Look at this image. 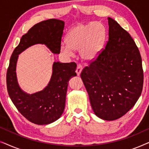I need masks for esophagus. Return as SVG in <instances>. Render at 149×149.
I'll use <instances>...</instances> for the list:
<instances>
[{
	"label": "esophagus",
	"mask_w": 149,
	"mask_h": 149,
	"mask_svg": "<svg viewBox=\"0 0 149 149\" xmlns=\"http://www.w3.org/2000/svg\"><path fill=\"white\" fill-rule=\"evenodd\" d=\"M82 69H83V67L81 66V64H78L77 66V69H76V72L77 75H79L81 74V71H82Z\"/></svg>",
	"instance_id": "obj_1"
}]
</instances>
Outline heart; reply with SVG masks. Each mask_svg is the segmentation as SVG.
I'll use <instances>...</instances> for the list:
<instances>
[{
    "mask_svg": "<svg viewBox=\"0 0 149 149\" xmlns=\"http://www.w3.org/2000/svg\"><path fill=\"white\" fill-rule=\"evenodd\" d=\"M105 39L106 29L100 22L81 24L69 31L66 38L67 43L62 45L61 50L68 56L73 54V50H79L83 60L92 61L103 49Z\"/></svg>",
    "mask_w": 149,
    "mask_h": 149,
    "instance_id": "heart-1",
    "label": "heart"
}]
</instances>
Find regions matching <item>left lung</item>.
I'll list each match as a JSON object with an SVG mask.
<instances>
[{"mask_svg":"<svg viewBox=\"0 0 149 149\" xmlns=\"http://www.w3.org/2000/svg\"><path fill=\"white\" fill-rule=\"evenodd\" d=\"M109 39L81 77L96 116L107 121L121 117L141 95L144 74L139 49L130 34L108 17Z\"/></svg>","mask_w":149,"mask_h":149,"instance_id":"8db88e82","label":"left lung"}]
</instances>
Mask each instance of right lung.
<instances>
[{"mask_svg": "<svg viewBox=\"0 0 149 149\" xmlns=\"http://www.w3.org/2000/svg\"><path fill=\"white\" fill-rule=\"evenodd\" d=\"M64 28V22L49 19L35 24L22 36L14 49L7 72V87L9 95L20 113L28 121L37 125L53 123L61 117L65 108L68 81L77 75L74 62H55L47 86L33 94L24 92L18 85L16 64L18 55L35 44H44L54 53L59 54Z\"/></svg>", "mask_w": 149, "mask_h": 149, "instance_id": "1", "label": "right lung"}]
</instances>
